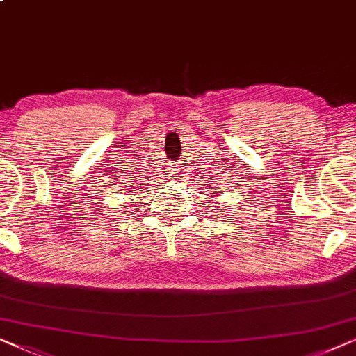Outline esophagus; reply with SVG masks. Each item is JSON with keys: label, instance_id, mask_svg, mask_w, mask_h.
<instances>
[{"label": "esophagus", "instance_id": "34e87169", "mask_svg": "<svg viewBox=\"0 0 356 356\" xmlns=\"http://www.w3.org/2000/svg\"><path fill=\"white\" fill-rule=\"evenodd\" d=\"M172 179H179V170H172V175H170Z\"/></svg>", "mask_w": 356, "mask_h": 356}]
</instances>
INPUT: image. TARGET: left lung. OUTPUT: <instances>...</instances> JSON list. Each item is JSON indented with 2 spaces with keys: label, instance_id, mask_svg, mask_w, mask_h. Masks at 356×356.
I'll list each match as a JSON object with an SVG mask.
<instances>
[{
  "label": "left lung",
  "instance_id": "obj_1",
  "mask_svg": "<svg viewBox=\"0 0 356 356\" xmlns=\"http://www.w3.org/2000/svg\"><path fill=\"white\" fill-rule=\"evenodd\" d=\"M213 197H215V195H213Z\"/></svg>",
  "mask_w": 356,
  "mask_h": 356
}]
</instances>
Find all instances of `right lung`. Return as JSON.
Returning a JSON list of instances; mask_svg holds the SVG:
<instances>
[{
  "instance_id": "obj_1",
  "label": "right lung",
  "mask_w": 356,
  "mask_h": 356,
  "mask_svg": "<svg viewBox=\"0 0 356 356\" xmlns=\"http://www.w3.org/2000/svg\"><path fill=\"white\" fill-rule=\"evenodd\" d=\"M138 186H141V184H138ZM138 186H136V181H135V179H131V184H127V188H125V191H129L127 193H131V195H135V193L140 191V187H138Z\"/></svg>"
}]
</instances>
